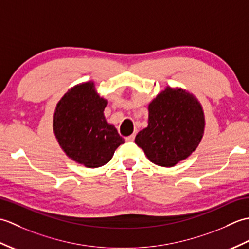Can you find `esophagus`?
I'll use <instances>...</instances> for the list:
<instances>
[{"label": "esophagus", "mask_w": 249, "mask_h": 249, "mask_svg": "<svg viewBox=\"0 0 249 249\" xmlns=\"http://www.w3.org/2000/svg\"><path fill=\"white\" fill-rule=\"evenodd\" d=\"M135 137H136V135L135 134H133V135H130V136H127L125 138V140L126 141H128V142H130V141H134L135 140Z\"/></svg>", "instance_id": "obj_1"}]
</instances>
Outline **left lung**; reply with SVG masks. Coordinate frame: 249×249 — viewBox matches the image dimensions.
<instances>
[{
  "label": "left lung",
  "instance_id": "left-lung-1",
  "mask_svg": "<svg viewBox=\"0 0 249 249\" xmlns=\"http://www.w3.org/2000/svg\"><path fill=\"white\" fill-rule=\"evenodd\" d=\"M201 105L182 89L167 88L149 105V125L136 136V144L155 165L172 167L187 158L203 136Z\"/></svg>",
  "mask_w": 249,
  "mask_h": 249
}]
</instances>
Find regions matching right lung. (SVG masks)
Returning <instances> with one entry per match:
<instances>
[{
  "label": "right lung",
  "instance_id": "1",
  "mask_svg": "<svg viewBox=\"0 0 249 249\" xmlns=\"http://www.w3.org/2000/svg\"><path fill=\"white\" fill-rule=\"evenodd\" d=\"M107 100L95 92L94 83L71 89L56 106L53 129L68 157L88 168L104 166L116 147L125 143L113 125L106 122Z\"/></svg>",
  "mask_w": 249,
  "mask_h": 249
}]
</instances>
